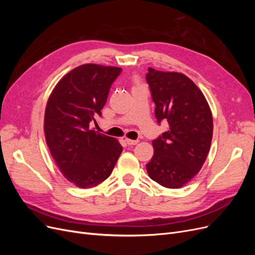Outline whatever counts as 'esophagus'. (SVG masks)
<instances>
[{
  "instance_id": "1",
  "label": "esophagus",
  "mask_w": 255,
  "mask_h": 255,
  "mask_svg": "<svg viewBox=\"0 0 255 255\" xmlns=\"http://www.w3.org/2000/svg\"><path fill=\"white\" fill-rule=\"evenodd\" d=\"M126 142L128 145H135L138 143V140H133V139H129V138H126Z\"/></svg>"
}]
</instances>
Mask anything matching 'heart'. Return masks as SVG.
I'll return each mask as SVG.
<instances>
[{
    "label": "heart",
    "instance_id": "obj_1",
    "mask_svg": "<svg viewBox=\"0 0 255 255\" xmlns=\"http://www.w3.org/2000/svg\"><path fill=\"white\" fill-rule=\"evenodd\" d=\"M134 87H138V86H140V83H139V81H138V79L137 78H134Z\"/></svg>",
    "mask_w": 255,
    "mask_h": 255
}]
</instances>
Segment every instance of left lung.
Wrapping results in <instances>:
<instances>
[{"label":"left lung","instance_id":"8db88e82","mask_svg":"<svg viewBox=\"0 0 255 255\" xmlns=\"http://www.w3.org/2000/svg\"><path fill=\"white\" fill-rule=\"evenodd\" d=\"M155 117L169 128L152 141L154 154L146 171L166 188L185 186L202 168L213 138V116L197 85L180 72L148 68Z\"/></svg>","mask_w":255,"mask_h":255}]
</instances>
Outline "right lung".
I'll return each mask as SVG.
<instances>
[{"instance_id": "right-lung-1", "label": "right lung", "mask_w": 255, "mask_h": 255, "mask_svg": "<svg viewBox=\"0 0 255 255\" xmlns=\"http://www.w3.org/2000/svg\"><path fill=\"white\" fill-rule=\"evenodd\" d=\"M121 68L85 64L59 80L48 99L43 129L51 155L66 179L91 188L109 177L122 152L116 138L90 128Z\"/></svg>"}]
</instances>
